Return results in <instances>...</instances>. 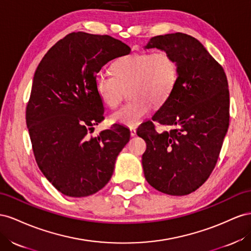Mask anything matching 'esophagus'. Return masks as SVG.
Returning a JSON list of instances; mask_svg holds the SVG:
<instances>
[{
	"mask_svg": "<svg viewBox=\"0 0 251 251\" xmlns=\"http://www.w3.org/2000/svg\"><path fill=\"white\" fill-rule=\"evenodd\" d=\"M130 135L131 137H135V135H137V130H135V128H130Z\"/></svg>",
	"mask_w": 251,
	"mask_h": 251,
	"instance_id": "1",
	"label": "esophagus"
}]
</instances>
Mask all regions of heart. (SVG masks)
Segmentation results:
<instances>
[{
    "label": "heart",
    "mask_w": 251,
    "mask_h": 251,
    "mask_svg": "<svg viewBox=\"0 0 251 251\" xmlns=\"http://www.w3.org/2000/svg\"><path fill=\"white\" fill-rule=\"evenodd\" d=\"M111 75L99 73L96 91L109 108H116L128 88L130 101L110 116L111 123L127 127L139 125L151 109L160 107L173 95L177 80V66L166 51L131 53L121 56L110 67Z\"/></svg>",
    "instance_id": "obj_1"
}]
</instances>
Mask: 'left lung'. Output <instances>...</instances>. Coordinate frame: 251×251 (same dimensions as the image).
<instances>
[{
  "label": "left lung",
  "mask_w": 251,
  "mask_h": 251,
  "mask_svg": "<svg viewBox=\"0 0 251 251\" xmlns=\"http://www.w3.org/2000/svg\"><path fill=\"white\" fill-rule=\"evenodd\" d=\"M145 49L174 56L177 80L173 95L138 130L146 142L142 165L146 181L170 196L202 186L216 166L229 125V91L224 69L191 35L176 32L150 39ZM153 123L169 126L157 133Z\"/></svg>",
  "instance_id": "8db88e82"
}]
</instances>
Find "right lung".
<instances>
[{
    "mask_svg": "<svg viewBox=\"0 0 251 251\" xmlns=\"http://www.w3.org/2000/svg\"><path fill=\"white\" fill-rule=\"evenodd\" d=\"M130 51L109 35L73 32L48 50L35 70L26 124L39 168L63 195L83 198L101 190L129 141V129L120 125L95 138L88 133L104 119L96 75Z\"/></svg>",
    "mask_w": 251,
    "mask_h": 251,
    "instance_id": "add662e5",
    "label": "right lung"
}]
</instances>
